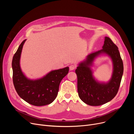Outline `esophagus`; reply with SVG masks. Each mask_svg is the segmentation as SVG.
Instances as JSON below:
<instances>
[{"label": "esophagus", "mask_w": 134, "mask_h": 134, "mask_svg": "<svg viewBox=\"0 0 134 134\" xmlns=\"http://www.w3.org/2000/svg\"><path fill=\"white\" fill-rule=\"evenodd\" d=\"M76 67V66L75 65H71L69 66V69L71 70V71H73L74 70Z\"/></svg>", "instance_id": "34e87169"}]
</instances>
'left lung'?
Returning <instances> with one entry per match:
<instances>
[{"instance_id":"1","label":"left lung","mask_w":134,"mask_h":134,"mask_svg":"<svg viewBox=\"0 0 134 134\" xmlns=\"http://www.w3.org/2000/svg\"><path fill=\"white\" fill-rule=\"evenodd\" d=\"M103 49L88 55L75 69L78 92L81 100L91 106H99L111 100L117 94L123 73V63L118 48L108 37H105ZM102 53L108 54L113 63V72L108 82L95 80L90 66L94 60Z\"/></svg>"}]
</instances>
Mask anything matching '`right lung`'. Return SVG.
<instances>
[{
	"instance_id": "1",
	"label": "right lung",
	"mask_w": 134,
	"mask_h": 134,
	"mask_svg": "<svg viewBox=\"0 0 134 134\" xmlns=\"http://www.w3.org/2000/svg\"><path fill=\"white\" fill-rule=\"evenodd\" d=\"M25 41L21 43L13 57L14 86L19 97L30 104L37 107L50 104L57 97L60 82L68 74L69 67L54 70L38 79L27 78L20 66V55Z\"/></svg>"
}]
</instances>
